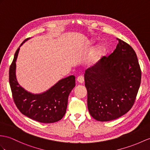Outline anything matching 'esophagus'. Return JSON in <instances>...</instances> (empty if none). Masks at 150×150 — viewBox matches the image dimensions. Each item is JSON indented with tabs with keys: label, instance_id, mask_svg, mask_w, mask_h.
<instances>
[{
	"label": "esophagus",
	"instance_id": "obj_1",
	"mask_svg": "<svg viewBox=\"0 0 150 150\" xmlns=\"http://www.w3.org/2000/svg\"><path fill=\"white\" fill-rule=\"evenodd\" d=\"M77 81L80 83H83L84 81V78L83 76H79L78 78H77Z\"/></svg>",
	"mask_w": 150,
	"mask_h": 150
}]
</instances>
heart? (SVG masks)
Masks as SVG:
<instances>
[{
  "label": "heart",
  "mask_w": 150,
  "mask_h": 150,
  "mask_svg": "<svg viewBox=\"0 0 150 150\" xmlns=\"http://www.w3.org/2000/svg\"><path fill=\"white\" fill-rule=\"evenodd\" d=\"M95 41L93 40H90L89 41V44L90 45H93ZM105 52H106V50H105V46L103 45L98 46L97 48L94 50L92 54L88 60V65L89 66H92V65H93L96 63H97L104 55Z\"/></svg>",
  "instance_id": "b5f03b06"
}]
</instances>
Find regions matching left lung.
Listing matches in <instances>:
<instances>
[{
	"instance_id": "8db88e82",
	"label": "left lung",
	"mask_w": 150,
	"mask_h": 150,
	"mask_svg": "<svg viewBox=\"0 0 150 150\" xmlns=\"http://www.w3.org/2000/svg\"><path fill=\"white\" fill-rule=\"evenodd\" d=\"M116 49L85 73L88 109L97 121L117 119L129 111L139 88L141 71L136 52L117 39Z\"/></svg>"
}]
</instances>
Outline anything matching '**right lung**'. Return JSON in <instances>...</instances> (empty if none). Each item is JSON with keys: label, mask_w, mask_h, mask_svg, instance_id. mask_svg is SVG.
Returning a JSON list of instances; mask_svg holds the SVG:
<instances>
[{"label": "right lung", "mask_w": 150, "mask_h": 150, "mask_svg": "<svg viewBox=\"0 0 150 150\" xmlns=\"http://www.w3.org/2000/svg\"><path fill=\"white\" fill-rule=\"evenodd\" d=\"M28 39H25L20 46ZM20 46L14 54L9 72L14 103L23 115L37 122L52 123L59 121L66 112L69 93L75 86V76L72 75L60 79L42 93L33 94L27 92L18 84L16 77V61Z\"/></svg>", "instance_id": "obj_1"}]
</instances>
